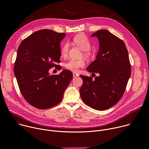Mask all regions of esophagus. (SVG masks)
<instances>
[{"label": "esophagus", "instance_id": "1", "mask_svg": "<svg viewBox=\"0 0 149 149\" xmlns=\"http://www.w3.org/2000/svg\"><path fill=\"white\" fill-rule=\"evenodd\" d=\"M78 76V74L76 72H73V77L74 78H77Z\"/></svg>", "mask_w": 149, "mask_h": 149}]
</instances>
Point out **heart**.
Instances as JSON below:
<instances>
[{
	"label": "heart",
	"instance_id": "1",
	"mask_svg": "<svg viewBox=\"0 0 149 149\" xmlns=\"http://www.w3.org/2000/svg\"><path fill=\"white\" fill-rule=\"evenodd\" d=\"M74 43L79 47V48L84 51H87L91 48V42L88 38L83 34H79L75 36L73 39ZM69 49V43L68 42H65L61 48V53L62 56H65L68 54ZM86 65L84 61L76 60L74 59H71L68 61L65 65V67L68 70L73 71V72H78L80 68H82Z\"/></svg>",
	"mask_w": 149,
	"mask_h": 149
}]
</instances>
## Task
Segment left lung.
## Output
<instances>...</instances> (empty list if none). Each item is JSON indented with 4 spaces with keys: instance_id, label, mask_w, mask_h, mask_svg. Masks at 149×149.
Returning <instances> with one entry per match:
<instances>
[{
    "instance_id": "1",
    "label": "left lung",
    "mask_w": 149,
    "mask_h": 149,
    "mask_svg": "<svg viewBox=\"0 0 149 149\" xmlns=\"http://www.w3.org/2000/svg\"><path fill=\"white\" fill-rule=\"evenodd\" d=\"M99 41L95 60L87 67L98 77L79 75L83 80L79 90L82 101L97 110H107L121 98L131 75L129 54L124 42L105 29L91 35Z\"/></svg>"
}]
</instances>
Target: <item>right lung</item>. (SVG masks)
<instances>
[{
  "instance_id": "add662e5",
  "label": "right lung",
  "mask_w": 149,
  "mask_h": 149,
  "mask_svg": "<svg viewBox=\"0 0 149 149\" xmlns=\"http://www.w3.org/2000/svg\"><path fill=\"white\" fill-rule=\"evenodd\" d=\"M64 33L49 29L36 31L22 41L17 52L14 73L26 101L39 109H48L59 104L73 75L63 70L51 75L49 69L59 63L60 43Z\"/></svg>"
}]
</instances>
